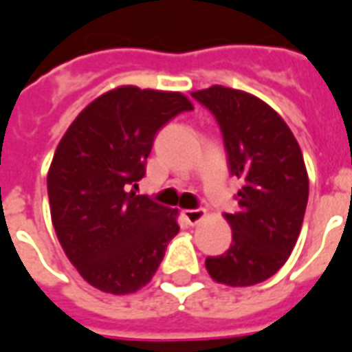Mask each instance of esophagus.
<instances>
[{
	"label": "esophagus",
	"instance_id": "34e87169",
	"mask_svg": "<svg viewBox=\"0 0 352 352\" xmlns=\"http://www.w3.org/2000/svg\"><path fill=\"white\" fill-rule=\"evenodd\" d=\"M182 216H184V220L188 221L189 226H197V223L206 216V212H204L203 208H195V210H182Z\"/></svg>",
	"mask_w": 352,
	"mask_h": 352
}]
</instances>
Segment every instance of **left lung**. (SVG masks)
<instances>
[{
  "label": "left lung",
  "mask_w": 352,
  "mask_h": 352,
  "mask_svg": "<svg viewBox=\"0 0 352 352\" xmlns=\"http://www.w3.org/2000/svg\"><path fill=\"white\" fill-rule=\"evenodd\" d=\"M191 96L214 113L229 172L243 182L239 210L223 214L233 243L206 258V271L228 286L263 283L290 258L305 216L309 176L300 144L283 117L250 92L212 85Z\"/></svg>",
  "instance_id": "1"
}]
</instances>
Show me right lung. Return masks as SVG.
<instances>
[{"label":"right lung","instance_id":"add662e5","mask_svg":"<svg viewBox=\"0 0 352 352\" xmlns=\"http://www.w3.org/2000/svg\"><path fill=\"white\" fill-rule=\"evenodd\" d=\"M193 104L132 85L104 92L69 124L47 174L51 220L68 260L106 294L153 278L180 231L178 210L136 195L157 131Z\"/></svg>","mask_w":352,"mask_h":352}]
</instances>
